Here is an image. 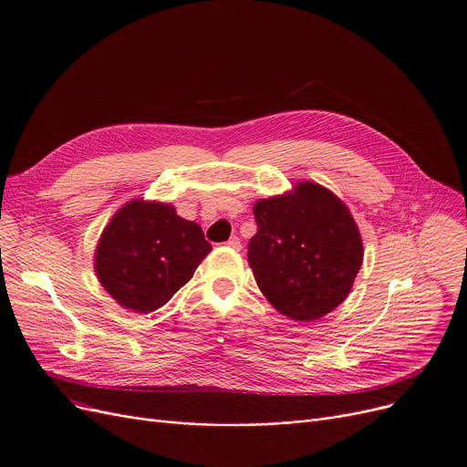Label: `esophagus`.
<instances>
[{"mask_svg":"<svg viewBox=\"0 0 467 467\" xmlns=\"http://www.w3.org/2000/svg\"><path fill=\"white\" fill-rule=\"evenodd\" d=\"M227 245L231 247V249H234V251H240L242 249V244H240V238H236V236H231L229 240H227Z\"/></svg>","mask_w":467,"mask_h":467,"instance_id":"34e87169","label":"esophagus"}]
</instances>
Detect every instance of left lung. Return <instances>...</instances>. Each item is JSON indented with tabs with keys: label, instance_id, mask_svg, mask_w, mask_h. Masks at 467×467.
<instances>
[{
	"label": "left lung",
	"instance_id": "1",
	"mask_svg": "<svg viewBox=\"0 0 467 467\" xmlns=\"http://www.w3.org/2000/svg\"><path fill=\"white\" fill-rule=\"evenodd\" d=\"M247 262L264 296L293 321H317L352 289L363 244L347 205L317 183L260 200Z\"/></svg>",
	"mask_w": 467,
	"mask_h": 467
}]
</instances>
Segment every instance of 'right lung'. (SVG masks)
Masks as SVG:
<instances>
[{
	"mask_svg": "<svg viewBox=\"0 0 467 467\" xmlns=\"http://www.w3.org/2000/svg\"><path fill=\"white\" fill-rule=\"evenodd\" d=\"M211 251L202 227L178 216L174 207L135 200L104 229L95 271L122 307L150 314L192 278Z\"/></svg>",
	"mask_w": 467,
	"mask_h": 467,
	"instance_id": "add662e5",
	"label": "right lung"
}]
</instances>
